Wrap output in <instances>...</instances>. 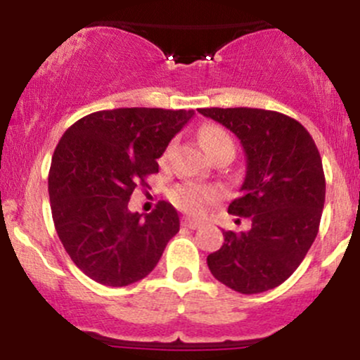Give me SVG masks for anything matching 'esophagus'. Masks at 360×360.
Returning a JSON list of instances; mask_svg holds the SVG:
<instances>
[{"label":"esophagus","instance_id":"1","mask_svg":"<svg viewBox=\"0 0 360 360\" xmlns=\"http://www.w3.org/2000/svg\"><path fill=\"white\" fill-rule=\"evenodd\" d=\"M183 225L188 226V229H191V230H196V229H201V226H203V221L193 220V218H184Z\"/></svg>","mask_w":360,"mask_h":360}]
</instances>
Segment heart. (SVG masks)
<instances>
[{
  "mask_svg": "<svg viewBox=\"0 0 360 360\" xmlns=\"http://www.w3.org/2000/svg\"><path fill=\"white\" fill-rule=\"evenodd\" d=\"M200 140L203 143L205 150L208 152L210 157L217 155L218 152L223 150H232L235 152L233 140L226 134L225 130L220 127L208 125L203 127L200 131ZM169 155V147L164 150V154L160 155V162H166ZM172 201H174L176 206H179L181 210L186 213L198 214L208 206L212 201L217 198V191L210 186H203L198 183H184L176 186L171 193Z\"/></svg>",
  "mask_w": 360,
  "mask_h": 360,
  "instance_id": "1",
  "label": "heart"
}]
</instances>
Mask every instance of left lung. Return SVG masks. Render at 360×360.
<instances>
[{
    "label": "left lung",
    "mask_w": 360,
    "mask_h": 360,
    "mask_svg": "<svg viewBox=\"0 0 360 360\" xmlns=\"http://www.w3.org/2000/svg\"><path fill=\"white\" fill-rule=\"evenodd\" d=\"M240 140L247 157L240 196L229 213L250 218L245 232H223L206 257L220 283L242 295L278 288L315 242L325 205L320 152L308 130L286 115L259 108H203Z\"/></svg>",
    "instance_id": "left-lung-1"
}]
</instances>
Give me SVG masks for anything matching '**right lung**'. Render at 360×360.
I'll return each instance as SVG.
<instances>
[{
	"label": "right lung",
	"instance_id": "obj_1",
	"mask_svg": "<svg viewBox=\"0 0 360 360\" xmlns=\"http://www.w3.org/2000/svg\"><path fill=\"white\" fill-rule=\"evenodd\" d=\"M193 110L117 108L77 120L57 143L49 172L53 225L72 262L88 278L122 288L154 271L179 214L159 201L142 218L131 193L159 172L157 159L193 118Z\"/></svg>",
	"mask_w": 360,
	"mask_h": 360
}]
</instances>
